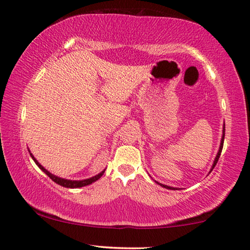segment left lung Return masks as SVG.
Here are the masks:
<instances>
[{
  "mask_svg": "<svg viewBox=\"0 0 250 250\" xmlns=\"http://www.w3.org/2000/svg\"><path fill=\"white\" fill-rule=\"evenodd\" d=\"M224 139H225V126H224V134H223V138H221V142H220V146H219V151H218V153H217V157H216V159H215V161H213V165H212V167H211V170H210V172L212 171V169L215 168V166L217 165V162H218V160H219V157H220V153H221V150H223V146H224ZM158 184H159V182H158ZM160 186H162V187H165V188H167V189H171V190H175V189H177V188H173V187H169V186H166V185H162V184H159Z\"/></svg>",
  "mask_w": 250,
  "mask_h": 250,
  "instance_id": "obj_1",
  "label": "left lung"
}]
</instances>
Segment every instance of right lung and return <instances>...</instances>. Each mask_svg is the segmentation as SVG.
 I'll list each match as a JSON object with an SVG mask.
<instances>
[{
  "label": "right lung",
  "mask_w": 250,
  "mask_h": 250,
  "mask_svg": "<svg viewBox=\"0 0 250 250\" xmlns=\"http://www.w3.org/2000/svg\"><path fill=\"white\" fill-rule=\"evenodd\" d=\"M30 154H31V157L33 158V160H34L35 164L38 165V167H39L40 169H41L43 172H45L46 175H47V177H50L51 179H52L54 182H57L58 185H60V186H62V187H65V188H81V187H84V186L91 185V184H92V182L97 181L98 179H100L101 176L104 175V171H102L101 173H99V175L94 176V177H92V178H90V179H85V180H79V181H75V180H66V179H62V178H60V177H57V176H54V175H52V173H51V172L47 171V170H46L45 168H43L42 166L39 164V162L37 161V159H35V158L32 156V153H30Z\"/></svg>",
  "instance_id": "1"
}]
</instances>
